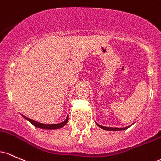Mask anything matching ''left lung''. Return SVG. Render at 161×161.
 Returning a JSON list of instances; mask_svg holds the SVG:
<instances>
[{
	"instance_id": "left-lung-1",
	"label": "left lung",
	"mask_w": 161,
	"mask_h": 161,
	"mask_svg": "<svg viewBox=\"0 0 161 161\" xmlns=\"http://www.w3.org/2000/svg\"><path fill=\"white\" fill-rule=\"evenodd\" d=\"M96 124L97 125L99 126V127L101 128L103 130H106V131H122V130H125L127 129H129L131 125L129 126H127V127H125V128H113V127H106V126H103V125H99L98 123H97L96 122Z\"/></svg>"
}]
</instances>
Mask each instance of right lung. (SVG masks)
Listing matches in <instances>:
<instances>
[{
	"label": "right lung",
	"instance_id": "1",
	"mask_svg": "<svg viewBox=\"0 0 161 161\" xmlns=\"http://www.w3.org/2000/svg\"><path fill=\"white\" fill-rule=\"evenodd\" d=\"M21 115L23 117L24 119H26L27 121L30 122V123L33 125L34 126L36 127L39 128V129H61V128L64 127V125L67 124L68 121V116H67L66 119L64 122H61V123H58V124H43V123H40V122H36V121H34L32 119H30V118L28 117L24 116V115L21 114Z\"/></svg>",
	"mask_w": 161,
	"mask_h": 161
}]
</instances>
